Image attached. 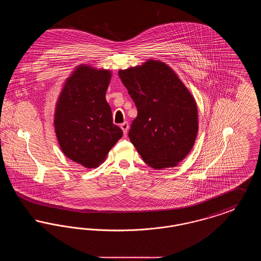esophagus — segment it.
I'll use <instances>...</instances> for the list:
<instances>
[{"mask_svg":"<svg viewBox=\"0 0 261 261\" xmlns=\"http://www.w3.org/2000/svg\"><path fill=\"white\" fill-rule=\"evenodd\" d=\"M120 127H121V129H122V131H123L124 135H126V134H127V132H128V129H129V124H128V122H123L122 124L120 125Z\"/></svg>","mask_w":261,"mask_h":261,"instance_id":"1","label":"esophagus"}]
</instances>
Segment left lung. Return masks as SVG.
<instances>
[{
  "instance_id": "left-lung-1",
  "label": "left lung",
  "mask_w": 261,
  "mask_h": 261,
  "mask_svg": "<svg viewBox=\"0 0 261 261\" xmlns=\"http://www.w3.org/2000/svg\"><path fill=\"white\" fill-rule=\"evenodd\" d=\"M118 75L138 110L129 131L131 143L151 168L177 166L193 149L199 130L194 96L161 61L148 60L119 69Z\"/></svg>"
}]
</instances>
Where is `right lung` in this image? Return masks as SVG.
I'll return each instance as SVG.
<instances>
[{
    "mask_svg": "<svg viewBox=\"0 0 261 261\" xmlns=\"http://www.w3.org/2000/svg\"><path fill=\"white\" fill-rule=\"evenodd\" d=\"M111 79L109 69L80 64L66 78L56 103L54 126L62 152L86 168L105 162L123 135L106 99Z\"/></svg>",
    "mask_w": 261,
    "mask_h": 261,
    "instance_id": "add662e5",
    "label": "right lung"
}]
</instances>
